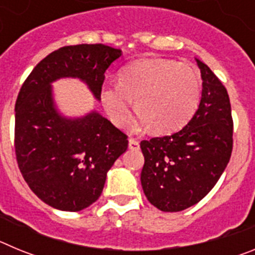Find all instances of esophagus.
I'll use <instances>...</instances> for the list:
<instances>
[{"mask_svg": "<svg viewBox=\"0 0 255 255\" xmlns=\"http://www.w3.org/2000/svg\"><path fill=\"white\" fill-rule=\"evenodd\" d=\"M129 148L131 150H138L139 149V141L135 139H129Z\"/></svg>", "mask_w": 255, "mask_h": 255, "instance_id": "1", "label": "esophagus"}]
</instances>
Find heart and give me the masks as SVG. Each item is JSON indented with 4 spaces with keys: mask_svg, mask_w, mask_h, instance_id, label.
Masks as SVG:
<instances>
[{
    "mask_svg": "<svg viewBox=\"0 0 255 255\" xmlns=\"http://www.w3.org/2000/svg\"><path fill=\"white\" fill-rule=\"evenodd\" d=\"M202 79L193 65L172 58H144L123 67L119 85L106 83L100 98L117 128L130 120L131 100L138 111L134 125L150 126L157 134L181 129L197 111Z\"/></svg>",
    "mask_w": 255,
    "mask_h": 255,
    "instance_id": "heart-1",
    "label": "heart"
}]
</instances>
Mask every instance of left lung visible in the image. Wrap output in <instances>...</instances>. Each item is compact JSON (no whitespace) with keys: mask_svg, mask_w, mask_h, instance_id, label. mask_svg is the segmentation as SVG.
<instances>
[{"mask_svg":"<svg viewBox=\"0 0 255 255\" xmlns=\"http://www.w3.org/2000/svg\"><path fill=\"white\" fill-rule=\"evenodd\" d=\"M202 97L191 120L170 136L140 143L141 188L149 203L163 212H180L203 199L224 173L233 150L229 94L212 70L195 58Z\"/></svg>","mask_w":255,"mask_h":255,"instance_id":"obj_1","label":"left lung"}]
</instances>
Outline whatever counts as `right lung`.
Masks as SVG:
<instances>
[{
  "instance_id": "right-lung-1",
  "label": "right lung",
  "mask_w": 255,
  "mask_h": 255,
  "mask_svg": "<svg viewBox=\"0 0 255 255\" xmlns=\"http://www.w3.org/2000/svg\"><path fill=\"white\" fill-rule=\"evenodd\" d=\"M123 55L105 44L53 51L33 69L15 105V153L22 177L52 208L78 212L101 197L108 170L128 149V136L96 110L61 114L52 83L79 79L101 101L106 70Z\"/></svg>"
}]
</instances>
